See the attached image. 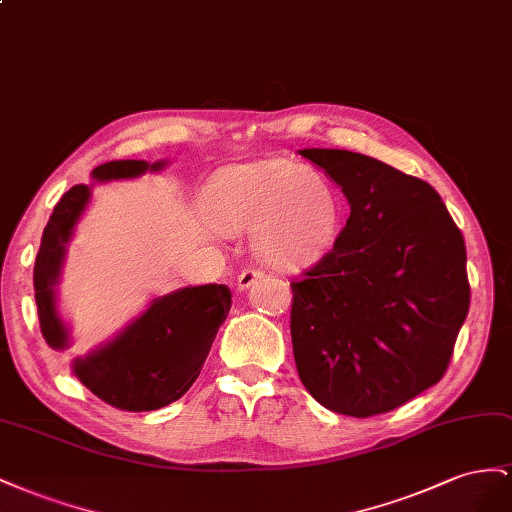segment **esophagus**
Returning <instances> with one entry per match:
<instances>
[{
  "mask_svg": "<svg viewBox=\"0 0 512 512\" xmlns=\"http://www.w3.org/2000/svg\"><path fill=\"white\" fill-rule=\"evenodd\" d=\"M259 279H264V270H259V268H246V270H242L240 276H238V289L244 291V289L251 287L253 283H257Z\"/></svg>",
  "mask_w": 512,
  "mask_h": 512,
  "instance_id": "obj_1",
  "label": "esophagus"
}]
</instances>
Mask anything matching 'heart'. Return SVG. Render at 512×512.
Returning <instances> with one entry per match:
<instances>
[{
  "label": "heart",
  "instance_id": "1",
  "mask_svg": "<svg viewBox=\"0 0 512 512\" xmlns=\"http://www.w3.org/2000/svg\"><path fill=\"white\" fill-rule=\"evenodd\" d=\"M208 212L223 231L255 228L257 255L287 270L317 261L341 225L339 195L326 175L285 158L218 171L208 188Z\"/></svg>",
  "mask_w": 512,
  "mask_h": 512
}]
</instances>
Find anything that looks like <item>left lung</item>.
<instances>
[{
    "instance_id": "8db88e82",
    "label": "left lung",
    "mask_w": 512,
    "mask_h": 512,
    "mask_svg": "<svg viewBox=\"0 0 512 512\" xmlns=\"http://www.w3.org/2000/svg\"><path fill=\"white\" fill-rule=\"evenodd\" d=\"M341 186L349 218L291 283V345L337 414L397 410L444 377L470 309L463 233L425 180L349 150H300Z\"/></svg>"
}]
</instances>
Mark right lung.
Masks as SVG:
<instances>
[{
  "label": "right lung",
  "mask_w": 512,
  "mask_h": 512,
  "mask_svg": "<svg viewBox=\"0 0 512 512\" xmlns=\"http://www.w3.org/2000/svg\"><path fill=\"white\" fill-rule=\"evenodd\" d=\"M163 163L111 160L92 171L96 180L135 178ZM90 199V188L77 184L57 201L42 233L34 266V291L42 337L55 349L68 343V332L55 309V283L72 227ZM231 309L227 285H199L156 298L120 337L75 362V375L98 399L122 412H152L178 401L199 377L218 328Z\"/></svg>",
  "instance_id": "1"
}]
</instances>
